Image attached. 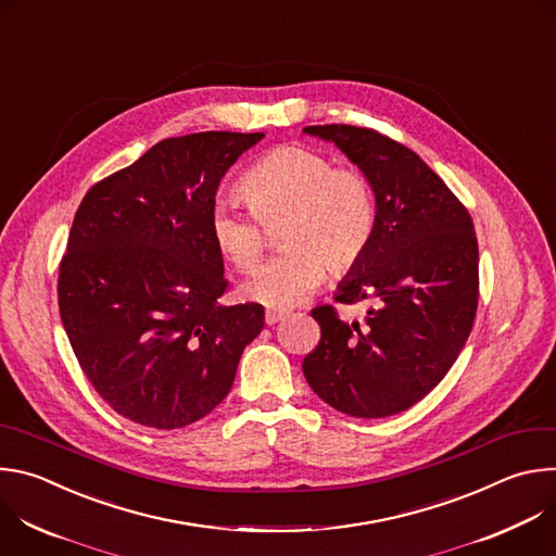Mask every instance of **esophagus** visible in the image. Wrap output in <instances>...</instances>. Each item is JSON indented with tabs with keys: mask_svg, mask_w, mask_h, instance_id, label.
<instances>
[{
	"mask_svg": "<svg viewBox=\"0 0 556 556\" xmlns=\"http://www.w3.org/2000/svg\"><path fill=\"white\" fill-rule=\"evenodd\" d=\"M281 319H286V312H281V309H268V312H266V324H268V326H275V324H279Z\"/></svg>",
	"mask_w": 556,
	"mask_h": 556,
	"instance_id": "1",
	"label": "esophagus"
}]
</instances>
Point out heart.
I'll return each mask as SVG.
<instances>
[{
    "mask_svg": "<svg viewBox=\"0 0 556 556\" xmlns=\"http://www.w3.org/2000/svg\"><path fill=\"white\" fill-rule=\"evenodd\" d=\"M237 191L262 224L286 215L279 230L286 251L242 283L244 299L253 303L270 309L299 305L324 283L328 268L345 275L369 251L376 230L371 185L356 169L334 167L319 151L277 147L242 176ZM256 220L226 204L208 213V240L235 270L253 268L264 251V230Z\"/></svg>",
    "mask_w": 556,
    "mask_h": 556,
    "instance_id": "1",
    "label": "heart"
}]
</instances>
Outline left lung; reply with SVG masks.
I'll return each mask as SVG.
<instances>
[{
    "label": "left lung",
    "mask_w": 556,
    "mask_h": 556,
    "mask_svg": "<svg viewBox=\"0 0 556 556\" xmlns=\"http://www.w3.org/2000/svg\"><path fill=\"white\" fill-rule=\"evenodd\" d=\"M303 134L334 142L376 198L369 251L334 296L374 305L365 326L345 324L332 305L312 309L321 341L303 358L305 380L341 414H401L446 376L470 334L480 292L472 219L405 144L352 125H312Z\"/></svg>",
    "instance_id": "8db88e82"
}]
</instances>
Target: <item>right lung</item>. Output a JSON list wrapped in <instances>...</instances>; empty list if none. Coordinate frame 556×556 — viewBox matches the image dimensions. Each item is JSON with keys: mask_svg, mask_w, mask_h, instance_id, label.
Listing matches in <instances>:
<instances>
[{"mask_svg": "<svg viewBox=\"0 0 556 556\" xmlns=\"http://www.w3.org/2000/svg\"><path fill=\"white\" fill-rule=\"evenodd\" d=\"M262 138L161 140L97 182L74 215L61 321L101 399L136 425L182 429L211 414L264 330L260 303H217L228 281L208 240L219 180Z\"/></svg>", "mask_w": 556, "mask_h": 556, "instance_id": "right-lung-1", "label": "right lung"}]
</instances>
